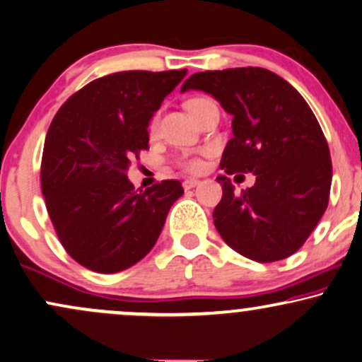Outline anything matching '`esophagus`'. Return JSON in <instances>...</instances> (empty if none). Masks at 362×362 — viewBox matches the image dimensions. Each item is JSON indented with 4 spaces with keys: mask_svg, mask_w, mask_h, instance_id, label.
Instances as JSON below:
<instances>
[{
    "mask_svg": "<svg viewBox=\"0 0 362 362\" xmlns=\"http://www.w3.org/2000/svg\"><path fill=\"white\" fill-rule=\"evenodd\" d=\"M200 184V180H197V178H187V180H184V189L185 190H190L194 189V187H197Z\"/></svg>",
    "mask_w": 362,
    "mask_h": 362,
    "instance_id": "esophagus-1",
    "label": "esophagus"
}]
</instances>
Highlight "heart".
Returning <instances> with one entry per match:
<instances>
[{"label":"heart","mask_w":362,"mask_h":362,"mask_svg":"<svg viewBox=\"0 0 362 362\" xmlns=\"http://www.w3.org/2000/svg\"><path fill=\"white\" fill-rule=\"evenodd\" d=\"M204 100H207V98H192V100H189V102H187V108H189V112H194L197 105L202 103ZM157 123H158V118L153 117V120L150 122V132L157 130ZM178 165H180L187 172L195 173V172H199L200 168H202L204 163L199 157H187V158H182L180 162H178Z\"/></svg>","instance_id":"b5f03b06"}]
</instances>
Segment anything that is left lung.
Returning <instances> with one entry per match:
<instances>
[{
  "mask_svg": "<svg viewBox=\"0 0 362 362\" xmlns=\"http://www.w3.org/2000/svg\"><path fill=\"white\" fill-rule=\"evenodd\" d=\"M187 90L210 93L232 115L234 136L221 168L256 175L255 187L240 196L226 175L217 177L218 234L257 262L297 252L326 212L332 180L327 140L313 110L291 83L257 66L195 73L182 85Z\"/></svg>",
  "mask_w": 362,
  "mask_h": 362,
  "instance_id": "left-lung-1",
  "label": "left lung"
}]
</instances>
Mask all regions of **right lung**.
<instances>
[{
    "instance_id": "obj_1",
    "label": "right lung",
    "mask_w": 362,
    "mask_h": 362,
    "mask_svg": "<svg viewBox=\"0 0 362 362\" xmlns=\"http://www.w3.org/2000/svg\"><path fill=\"white\" fill-rule=\"evenodd\" d=\"M187 70L118 71L90 81L54 115L45 139L41 190L71 259L100 274L135 265L157 242L184 189L162 180L145 192L128 180L148 148V122Z\"/></svg>"
}]
</instances>
